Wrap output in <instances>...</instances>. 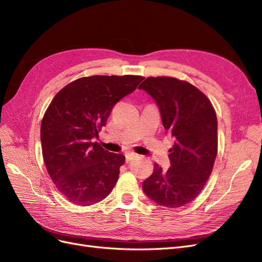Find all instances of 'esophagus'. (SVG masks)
<instances>
[{
  "label": "esophagus",
  "instance_id": "esophagus-1",
  "mask_svg": "<svg viewBox=\"0 0 262 262\" xmlns=\"http://www.w3.org/2000/svg\"><path fill=\"white\" fill-rule=\"evenodd\" d=\"M136 157H138V154H136V153H133V152L125 153V161L126 162H130V161L134 160Z\"/></svg>",
  "mask_w": 262,
  "mask_h": 262
}]
</instances>
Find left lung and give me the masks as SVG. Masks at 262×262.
I'll use <instances>...</instances> for the list:
<instances>
[{"label":"left lung","mask_w":262,"mask_h":262,"mask_svg":"<svg viewBox=\"0 0 262 262\" xmlns=\"http://www.w3.org/2000/svg\"><path fill=\"white\" fill-rule=\"evenodd\" d=\"M156 101L163 125L175 139L170 167L154 170L143 181L144 193L165 208L193 201L211 175L217 154V119L211 101L188 82L175 77H147L139 86Z\"/></svg>","instance_id":"obj_1"}]
</instances>
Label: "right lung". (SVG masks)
Segmentation results:
<instances>
[{
    "instance_id": "right-lung-1",
    "label": "right lung",
    "mask_w": 262,
    "mask_h": 262,
    "mask_svg": "<svg viewBox=\"0 0 262 262\" xmlns=\"http://www.w3.org/2000/svg\"><path fill=\"white\" fill-rule=\"evenodd\" d=\"M143 78L81 77L63 87L46 110L40 128L43 162L53 184L70 202L87 207L112 192L125 157L93 140L98 138L114 106Z\"/></svg>"
}]
</instances>
